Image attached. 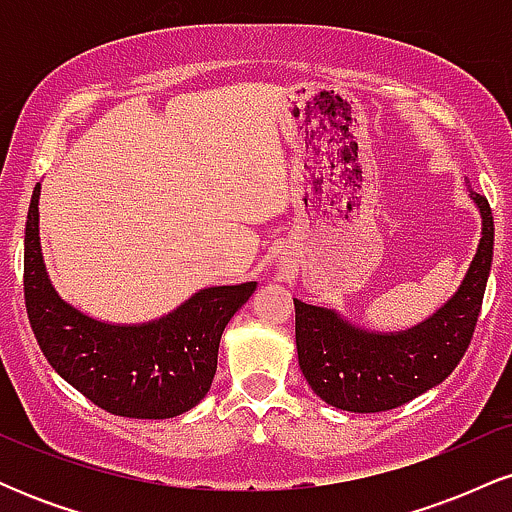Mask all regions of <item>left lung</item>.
Listing matches in <instances>:
<instances>
[{
  "label": "left lung",
  "mask_w": 512,
  "mask_h": 512,
  "mask_svg": "<svg viewBox=\"0 0 512 512\" xmlns=\"http://www.w3.org/2000/svg\"><path fill=\"white\" fill-rule=\"evenodd\" d=\"M481 238L457 291L433 315L399 332L356 325L334 308L293 298L298 366L330 407L375 414L402 407L443 383L472 339L493 260V216L486 197L469 190Z\"/></svg>",
  "instance_id": "8db88e82"
}]
</instances>
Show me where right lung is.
<instances>
[{"mask_svg": "<svg viewBox=\"0 0 512 512\" xmlns=\"http://www.w3.org/2000/svg\"><path fill=\"white\" fill-rule=\"evenodd\" d=\"M40 182L28 207L23 293L40 351L93 404L127 419H173L207 397L221 334L257 281L207 286L170 313L137 325L91 317L57 293L40 248Z\"/></svg>", "mask_w": 512, "mask_h": 512, "instance_id": "right-lung-1", "label": "right lung"}]
</instances>
